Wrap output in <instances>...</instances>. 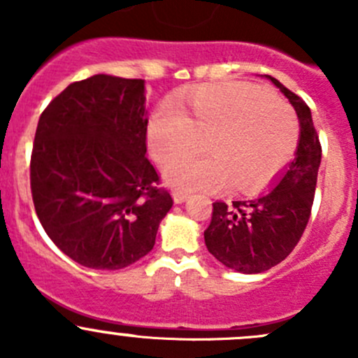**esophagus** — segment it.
Returning <instances> with one entry per match:
<instances>
[{
    "label": "esophagus",
    "instance_id": "34e87169",
    "mask_svg": "<svg viewBox=\"0 0 358 358\" xmlns=\"http://www.w3.org/2000/svg\"><path fill=\"white\" fill-rule=\"evenodd\" d=\"M187 194L182 192V190H173V199H175L176 204H182V202L187 201Z\"/></svg>",
    "mask_w": 358,
    "mask_h": 358
}]
</instances>
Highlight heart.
I'll use <instances>...</instances> for the list:
<instances>
[{
  "mask_svg": "<svg viewBox=\"0 0 358 358\" xmlns=\"http://www.w3.org/2000/svg\"><path fill=\"white\" fill-rule=\"evenodd\" d=\"M183 110L164 103L147 126L149 149L166 168L208 140L209 158L166 169V182L182 192L259 189L294 156L299 122L284 100L243 83L204 85L187 95Z\"/></svg>",
  "mask_w": 358,
  "mask_h": 358,
  "instance_id": "heart-1",
  "label": "heart"
}]
</instances>
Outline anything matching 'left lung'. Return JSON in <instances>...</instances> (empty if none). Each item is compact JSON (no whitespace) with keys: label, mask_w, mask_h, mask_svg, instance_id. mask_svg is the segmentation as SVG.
I'll return each instance as SVG.
<instances>
[{"label":"left lung","mask_w":358,"mask_h":358,"mask_svg":"<svg viewBox=\"0 0 358 358\" xmlns=\"http://www.w3.org/2000/svg\"><path fill=\"white\" fill-rule=\"evenodd\" d=\"M280 88L298 114L299 143L294 161L273 189L251 199L213 202L211 223L204 230L208 251L229 268L259 273L279 265L296 248L312 213L322 147L308 106L296 93Z\"/></svg>","instance_id":"8db88e82"}]
</instances>
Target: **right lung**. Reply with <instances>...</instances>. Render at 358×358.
Segmentation results:
<instances>
[{"mask_svg":"<svg viewBox=\"0 0 358 358\" xmlns=\"http://www.w3.org/2000/svg\"><path fill=\"white\" fill-rule=\"evenodd\" d=\"M145 81L96 74L71 83L36 128L31 192L50 239L95 270L147 255L173 199L147 154Z\"/></svg>","mask_w":358,"mask_h":358,"instance_id":"1","label":"right lung"}]
</instances>
